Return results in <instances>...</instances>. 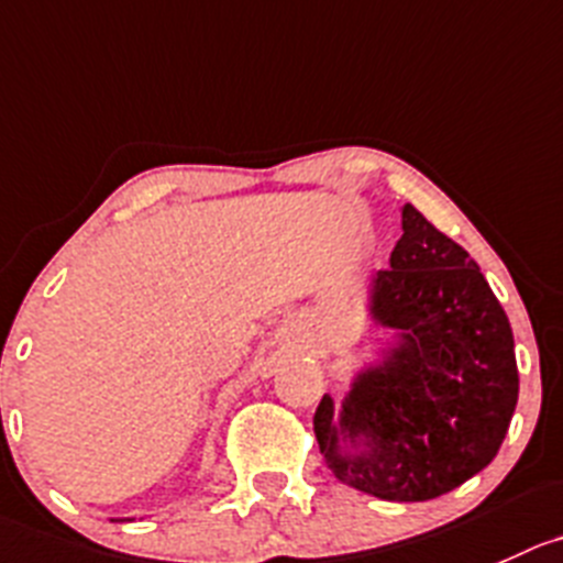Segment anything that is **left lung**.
<instances>
[{"mask_svg":"<svg viewBox=\"0 0 563 563\" xmlns=\"http://www.w3.org/2000/svg\"><path fill=\"white\" fill-rule=\"evenodd\" d=\"M371 312L398 331V347L358 373L340 411L323 395L314 437L342 484L433 500L481 473L506 439L519 395L511 325L467 251L411 205ZM340 441L363 451L342 454Z\"/></svg>","mask_w":563,"mask_h":563,"instance_id":"8db88e82","label":"left lung"}]
</instances>
